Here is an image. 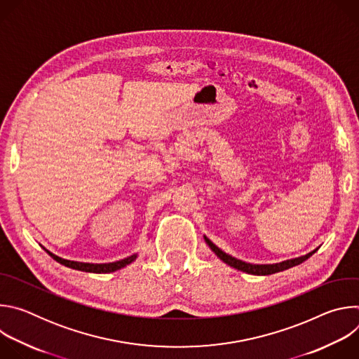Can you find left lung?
Instances as JSON below:
<instances>
[{"label":"left lung","mask_w":359,"mask_h":359,"mask_svg":"<svg viewBox=\"0 0 359 359\" xmlns=\"http://www.w3.org/2000/svg\"><path fill=\"white\" fill-rule=\"evenodd\" d=\"M204 240H206V243L209 244V247L212 248V251L217 255V257L224 262L226 264H229L230 267L233 269H237L243 273H247V274H252V276H270V274H274V273H280V271H284V270H288L294 266H298L301 263H304L305 260H309L311 255L318 250H313L311 252L305 254V255H301V257H297V259H291V260H287V262H283V263H276V264H250V263H245V262H241V260H237L234 257H231V255L226 254L223 250H220L216 244H213L206 236H204Z\"/></svg>","instance_id":"left-lung-1"}]
</instances>
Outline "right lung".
I'll list each match as a JSON object with an SVG mask.
<instances>
[{
  "label": "right lung",
  "instance_id": "right-lung-1",
  "mask_svg": "<svg viewBox=\"0 0 359 359\" xmlns=\"http://www.w3.org/2000/svg\"><path fill=\"white\" fill-rule=\"evenodd\" d=\"M45 251L53 257L55 262H58L60 264L65 266V267H69V269H74V270H79V271H85V273H114L116 270H121L123 267H126L128 264L133 263L137 257V254H132L129 255V257L123 259V260H119V262H115V263H105V264H92V263H79V262H71V260H65V259H61L58 257V255L53 254L50 251H48L45 248Z\"/></svg>",
  "mask_w": 359,
  "mask_h": 359
}]
</instances>
